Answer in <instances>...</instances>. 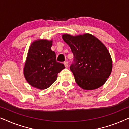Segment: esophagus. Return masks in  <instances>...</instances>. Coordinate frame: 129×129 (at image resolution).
Wrapping results in <instances>:
<instances>
[{"label":"esophagus","mask_w":129,"mask_h":129,"mask_svg":"<svg viewBox=\"0 0 129 129\" xmlns=\"http://www.w3.org/2000/svg\"><path fill=\"white\" fill-rule=\"evenodd\" d=\"M64 66H65V67H66V68H68V66H69V63H68V61H64Z\"/></svg>","instance_id":"esophagus-1"}]
</instances>
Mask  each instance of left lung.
I'll list each match as a JSON object with an SVG mask.
<instances>
[{
    "mask_svg": "<svg viewBox=\"0 0 129 129\" xmlns=\"http://www.w3.org/2000/svg\"><path fill=\"white\" fill-rule=\"evenodd\" d=\"M62 38L73 54L70 66L77 84L84 90H93L106 82L112 70L108 50L98 39L89 33Z\"/></svg>",
    "mask_w": 129,
    "mask_h": 129,
    "instance_id": "left-lung-1",
    "label": "left lung"
}]
</instances>
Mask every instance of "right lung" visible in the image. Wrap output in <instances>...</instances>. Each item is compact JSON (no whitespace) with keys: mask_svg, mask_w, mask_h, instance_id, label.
<instances>
[{"mask_svg":"<svg viewBox=\"0 0 129 129\" xmlns=\"http://www.w3.org/2000/svg\"><path fill=\"white\" fill-rule=\"evenodd\" d=\"M52 41L36 40L28 52L24 75L31 86L39 89L50 87L57 79V74L65 68L56 61L55 52L51 50Z\"/></svg>","mask_w":129,"mask_h":129,"instance_id":"obj_1","label":"right lung"}]
</instances>
